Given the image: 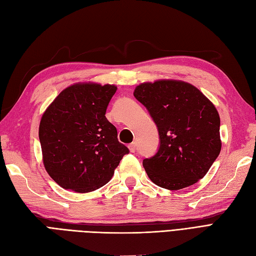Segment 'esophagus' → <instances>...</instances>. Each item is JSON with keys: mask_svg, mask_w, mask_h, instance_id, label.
Wrapping results in <instances>:
<instances>
[{"mask_svg": "<svg viewBox=\"0 0 256 256\" xmlns=\"http://www.w3.org/2000/svg\"><path fill=\"white\" fill-rule=\"evenodd\" d=\"M136 143L134 142H132V143H130V144L128 146V148H129V150H130V152H134L136 151Z\"/></svg>", "mask_w": 256, "mask_h": 256, "instance_id": "esophagus-1", "label": "esophagus"}]
</instances>
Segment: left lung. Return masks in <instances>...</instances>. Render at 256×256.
I'll return each mask as SVG.
<instances>
[{
  "instance_id": "8db88e82",
  "label": "left lung",
  "mask_w": 256,
  "mask_h": 256,
  "mask_svg": "<svg viewBox=\"0 0 256 256\" xmlns=\"http://www.w3.org/2000/svg\"><path fill=\"white\" fill-rule=\"evenodd\" d=\"M158 126L160 148L143 160L148 178L160 188L180 190L202 179L222 148L220 120L203 93L180 80L144 82L134 89Z\"/></svg>"
}]
</instances>
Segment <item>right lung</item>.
Here are the masks:
<instances>
[{
  "label": "right lung",
  "instance_id": "1",
  "mask_svg": "<svg viewBox=\"0 0 256 256\" xmlns=\"http://www.w3.org/2000/svg\"><path fill=\"white\" fill-rule=\"evenodd\" d=\"M114 84H74L42 115L39 127L43 164L62 188L79 193L106 184L129 150L105 117Z\"/></svg>",
  "mask_w": 256,
  "mask_h": 256
}]
</instances>
